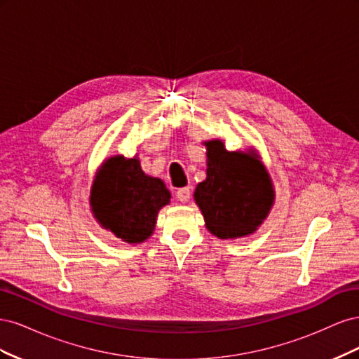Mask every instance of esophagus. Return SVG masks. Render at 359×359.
<instances>
[{
    "instance_id": "34e87169",
    "label": "esophagus",
    "mask_w": 359,
    "mask_h": 359,
    "mask_svg": "<svg viewBox=\"0 0 359 359\" xmlns=\"http://www.w3.org/2000/svg\"><path fill=\"white\" fill-rule=\"evenodd\" d=\"M191 196V191H190V187H182L177 191V199L182 203H187L189 199Z\"/></svg>"
}]
</instances>
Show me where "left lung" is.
Masks as SVG:
<instances>
[{
    "label": "left lung",
    "instance_id": "left-lung-1",
    "mask_svg": "<svg viewBox=\"0 0 359 359\" xmlns=\"http://www.w3.org/2000/svg\"><path fill=\"white\" fill-rule=\"evenodd\" d=\"M206 147V178L194 190L205 227L220 240L252 235L276 202L273 180L255 149L227 151L222 139Z\"/></svg>",
    "mask_w": 359,
    "mask_h": 359
}]
</instances>
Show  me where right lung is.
Returning <instances> with one entry per match:
<instances>
[{"instance_id": "add662e5", "label": "right lung", "mask_w": 359, "mask_h": 359, "mask_svg": "<svg viewBox=\"0 0 359 359\" xmlns=\"http://www.w3.org/2000/svg\"><path fill=\"white\" fill-rule=\"evenodd\" d=\"M169 203L170 191L165 182L147 175L136 156L106 158L90 190L97 223L128 244L147 241L154 233L158 211Z\"/></svg>"}]
</instances>
